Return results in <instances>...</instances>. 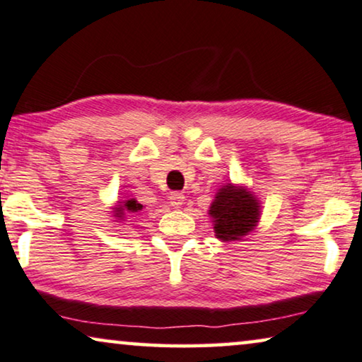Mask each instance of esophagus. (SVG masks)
<instances>
[{"mask_svg": "<svg viewBox=\"0 0 362 362\" xmlns=\"http://www.w3.org/2000/svg\"><path fill=\"white\" fill-rule=\"evenodd\" d=\"M169 199H170V206L180 208L183 204V199H185V197H183V193H180V192H172Z\"/></svg>", "mask_w": 362, "mask_h": 362, "instance_id": "34e87169", "label": "esophagus"}]
</instances>
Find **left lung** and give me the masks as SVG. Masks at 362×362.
Here are the masks:
<instances>
[{"label": "left lung", "instance_id": "1", "mask_svg": "<svg viewBox=\"0 0 362 362\" xmlns=\"http://www.w3.org/2000/svg\"><path fill=\"white\" fill-rule=\"evenodd\" d=\"M260 206L252 193L244 188L226 185L221 188L209 208L214 218V230L221 240H237L245 235L257 224Z\"/></svg>", "mask_w": 362, "mask_h": 362}]
</instances>
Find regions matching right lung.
I'll list each match as a JSON object with an SVG mask.
<instances>
[{
    "instance_id": "1",
    "label": "right lung",
    "mask_w": 362,
    "mask_h": 362,
    "mask_svg": "<svg viewBox=\"0 0 362 362\" xmlns=\"http://www.w3.org/2000/svg\"><path fill=\"white\" fill-rule=\"evenodd\" d=\"M141 209H143V206L138 202H134V199H128V202H125L123 206L117 208V214H118V218H123V214H125V213L133 214V213L141 211Z\"/></svg>"
}]
</instances>
